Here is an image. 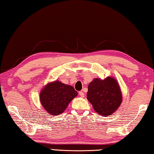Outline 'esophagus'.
<instances>
[{"instance_id": "34e87169", "label": "esophagus", "mask_w": 154, "mask_h": 154, "mask_svg": "<svg viewBox=\"0 0 154 154\" xmlns=\"http://www.w3.org/2000/svg\"><path fill=\"white\" fill-rule=\"evenodd\" d=\"M79 95L81 96V97H85V94H84L83 92H82V91H81V92H79Z\"/></svg>"}]
</instances>
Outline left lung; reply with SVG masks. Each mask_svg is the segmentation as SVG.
<instances>
[{"mask_svg": "<svg viewBox=\"0 0 154 154\" xmlns=\"http://www.w3.org/2000/svg\"><path fill=\"white\" fill-rule=\"evenodd\" d=\"M88 100L96 112L101 115H112L122 103V93L117 81L111 77L95 79L88 85Z\"/></svg>", "mask_w": 154, "mask_h": 154, "instance_id": "1", "label": "left lung"}]
</instances>
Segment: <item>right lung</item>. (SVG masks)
<instances>
[{
    "instance_id": "obj_1",
    "label": "right lung",
    "mask_w": 154,
    "mask_h": 154,
    "mask_svg": "<svg viewBox=\"0 0 154 154\" xmlns=\"http://www.w3.org/2000/svg\"><path fill=\"white\" fill-rule=\"evenodd\" d=\"M78 93L72 86L61 82L48 83L40 93V101L48 114L60 115Z\"/></svg>"
}]
</instances>
